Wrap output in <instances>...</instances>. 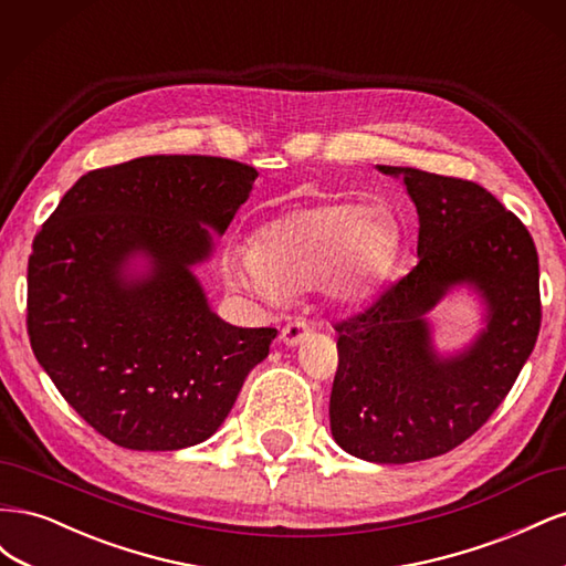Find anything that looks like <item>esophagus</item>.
I'll return each mask as SVG.
<instances>
[{
  "label": "esophagus",
  "mask_w": 566,
  "mask_h": 566,
  "mask_svg": "<svg viewBox=\"0 0 566 566\" xmlns=\"http://www.w3.org/2000/svg\"><path fill=\"white\" fill-rule=\"evenodd\" d=\"M310 333H312V328H310V323H306L304 318L287 321L283 325V331H281V342H283L285 347H297L302 339L310 337Z\"/></svg>",
  "instance_id": "obj_1"
}]
</instances>
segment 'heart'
Here are the masks:
<instances>
[{
    "mask_svg": "<svg viewBox=\"0 0 566 566\" xmlns=\"http://www.w3.org/2000/svg\"><path fill=\"white\" fill-rule=\"evenodd\" d=\"M399 227L358 200H321L287 210L256 229L252 243L224 250L227 281L264 302L318 283L337 302L366 297L391 269Z\"/></svg>",
    "mask_w": 566,
    "mask_h": 566,
    "instance_id": "heart-1",
    "label": "heart"
}]
</instances>
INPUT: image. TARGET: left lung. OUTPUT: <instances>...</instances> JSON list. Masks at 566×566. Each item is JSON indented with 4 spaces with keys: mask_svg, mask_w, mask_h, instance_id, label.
Returning <instances> with one entry per match:
<instances>
[{
    "mask_svg": "<svg viewBox=\"0 0 566 566\" xmlns=\"http://www.w3.org/2000/svg\"><path fill=\"white\" fill-rule=\"evenodd\" d=\"M418 210V264L373 306L335 323L339 364L331 432L347 453L427 460L460 447L503 403L541 331L538 254L522 221L474 181L378 165ZM455 286L485 306V328L441 355L426 314Z\"/></svg>",
    "mask_w": 566,
    "mask_h": 566,
    "instance_id": "8db88e82",
    "label": "left lung"
}]
</instances>
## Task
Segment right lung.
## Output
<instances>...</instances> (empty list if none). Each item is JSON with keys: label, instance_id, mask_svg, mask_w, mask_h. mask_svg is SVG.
Here are the masks:
<instances>
[{"label": "right lung", "instance_id": "add662e5", "mask_svg": "<svg viewBox=\"0 0 566 566\" xmlns=\"http://www.w3.org/2000/svg\"><path fill=\"white\" fill-rule=\"evenodd\" d=\"M254 179V167L227 158H136L80 177L35 235L32 352L117 447L179 451L210 439L269 356L279 331L221 321L193 273Z\"/></svg>", "mask_w": 566, "mask_h": 566}]
</instances>
